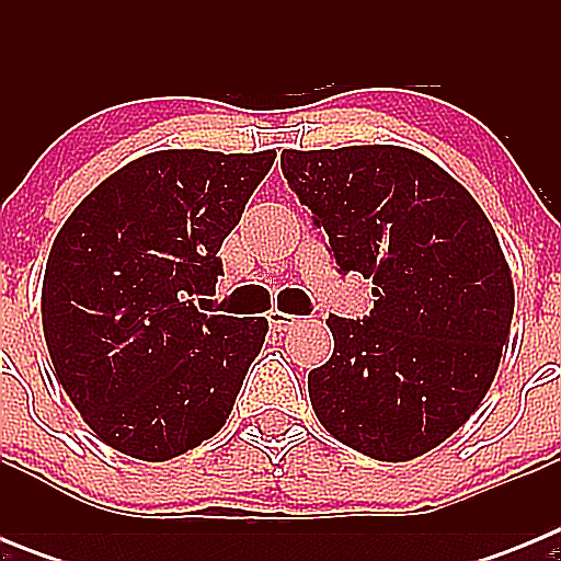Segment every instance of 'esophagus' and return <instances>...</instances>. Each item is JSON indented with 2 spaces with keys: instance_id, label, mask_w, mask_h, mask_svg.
Returning <instances> with one entry per match:
<instances>
[{
  "instance_id": "esophagus-1",
  "label": "esophagus",
  "mask_w": 561,
  "mask_h": 561,
  "mask_svg": "<svg viewBox=\"0 0 561 561\" xmlns=\"http://www.w3.org/2000/svg\"><path fill=\"white\" fill-rule=\"evenodd\" d=\"M266 320H270L272 329L286 331L291 323H295L297 314H286V311H280V309H270V314H266Z\"/></svg>"
}]
</instances>
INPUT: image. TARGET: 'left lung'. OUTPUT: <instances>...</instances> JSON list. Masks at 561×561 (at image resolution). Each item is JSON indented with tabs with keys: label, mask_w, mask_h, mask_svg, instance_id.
Listing matches in <instances>:
<instances>
[{
	"label": "left lung",
	"mask_w": 561,
	"mask_h": 561,
	"mask_svg": "<svg viewBox=\"0 0 561 561\" xmlns=\"http://www.w3.org/2000/svg\"><path fill=\"white\" fill-rule=\"evenodd\" d=\"M280 168L340 272L374 280L370 317L325 320L334 354L309 374L314 415L368 458H419L463 427L497 376L514 317L497 232L413 148H284Z\"/></svg>",
	"instance_id": "8db88e82"
}]
</instances>
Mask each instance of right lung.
<instances>
[{
    "label": "right lung",
    "instance_id": "right-lung-1",
    "mask_svg": "<svg viewBox=\"0 0 561 561\" xmlns=\"http://www.w3.org/2000/svg\"><path fill=\"white\" fill-rule=\"evenodd\" d=\"M275 151L142 153L69 213L47 257L53 376L98 440L162 463L227 424L266 317L205 314L219 250Z\"/></svg>",
    "mask_w": 561,
    "mask_h": 561
}]
</instances>
